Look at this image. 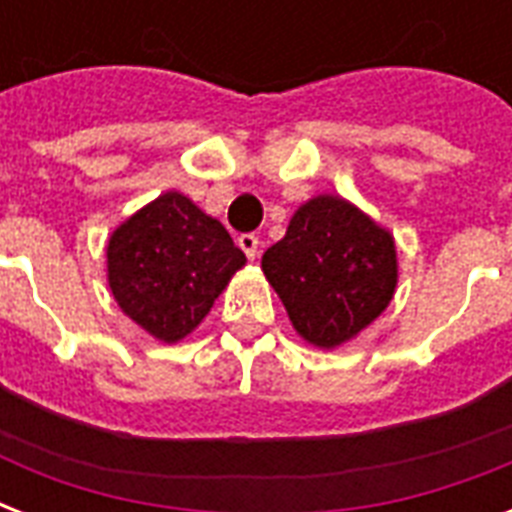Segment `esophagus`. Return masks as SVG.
<instances>
[{
    "label": "esophagus",
    "instance_id": "obj_1",
    "mask_svg": "<svg viewBox=\"0 0 512 512\" xmlns=\"http://www.w3.org/2000/svg\"><path fill=\"white\" fill-rule=\"evenodd\" d=\"M239 247L241 252L249 257V260H255L257 257V247H260V239H257L255 233H241L239 236Z\"/></svg>",
    "mask_w": 512,
    "mask_h": 512
}]
</instances>
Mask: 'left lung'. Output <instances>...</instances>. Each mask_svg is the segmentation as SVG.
I'll return each mask as SVG.
<instances>
[{"instance_id": "obj_1", "label": "left lung", "mask_w": 512, "mask_h": 512, "mask_svg": "<svg viewBox=\"0 0 512 512\" xmlns=\"http://www.w3.org/2000/svg\"><path fill=\"white\" fill-rule=\"evenodd\" d=\"M263 273L305 342L332 350L372 324L396 295L398 257L388 228L335 193L297 207Z\"/></svg>"}]
</instances>
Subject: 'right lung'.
Returning a JSON list of instances; mask_svg holds the SVG:
<instances>
[{
    "label": "right lung",
    "instance_id": "add662e5",
    "mask_svg": "<svg viewBox=\"0 0 512 512\" xmlns=\"http://www.w3.org/2000/svg\"><path fill=\"white\" fill-rule=\"evenodd\" d=\"M247 257L223 223L185 193L167 191L108 239V287L124 316L162 342L199 327Z\"/></svg>",
    "mask_w": 512,
    "mask_h": 512
}]
</instances>
